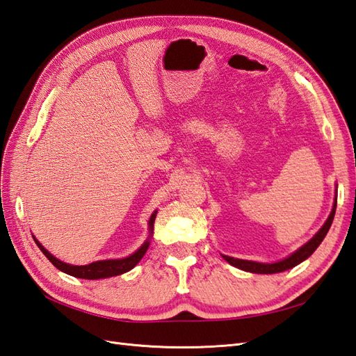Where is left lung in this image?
<instances>
[{"label":"left lung","instance_id":"8db88e82","mask_svg":"<svg viewBox=\"0 0 356 356\" xmlns=\"http://www.w3.org/2000/svg\"><path fill=\"white\" fill-rule=\"evenodd\" d=\"M335 208H337V195H335V199H334L331 214H329V218L323 223V227L316 232V236L311 238L309 241H307L305 245L300 246L296 250V252H293L287 258L280 259V261H276V263H258V261H249V259H240V258H234V257H228V255H222V257H223L225 261H228L231 266L240 268V270L250 272V273L272 275V273H280V272H284V270H289V268H293L294 266H298L302 261H305V259L318 248V245L322 243L323 238L326 237L329 228H331V225H332L334 216H335Z\"/></svg>","mask_w":356,"mask_h":356}]
</instances>
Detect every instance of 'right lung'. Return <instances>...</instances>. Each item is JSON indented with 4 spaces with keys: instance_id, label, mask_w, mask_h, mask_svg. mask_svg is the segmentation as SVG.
<instances>
[{
    "instance_id": "right-lung-1",
    "label": "right lung",
    "mask_w": 356,
    "mask_h": 356,
    "mask_svg": "<svg viewBox=\"0 0 356 356\" xmlns=\"http://www.w3.org/2000/svg\"><path fill=\"white\" fill-rule=\"evenodd\" d=\"M155 218H157V210L151 214L149 222H148V227H149L148 238L145 240V243L138 248L134 254H131L129 257H125V258H118V259H102V261H95L90 264H86V266H74V264H67V263L60 261V259H57L54 255H51L48 250L40 245V241H38L36 237H33V238H34V241H36V245L39 246L43 255H45L49 261L58 268V270H62L71 276H75V278H81V280H104V278H111V276H118V275H122L125 272H129L133 267L137 266L138 261H140L143 255L146 254V250H148V248H149Z\"/></svg>"
}]
</instances>
